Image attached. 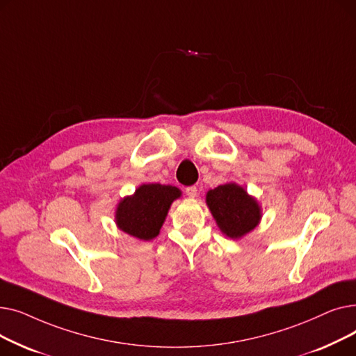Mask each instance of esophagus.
Wrapping results in <instances>:
<instances>
[{"instance_id":"34e87169","label":"esophagus","mask_w":356,"mask_h":356,"mask_svg":"<svg viewBox=\"0 0 356 356\" xmlns=\"http://www.w3.org/2000/svg\"><path fill=\"white\" fill-rule=\"evenodd\" d=\"M186 195H188L189 197H196L197 196V188L196 186H189V188H186Z\"/></svg>"}]
</instances>
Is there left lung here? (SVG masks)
Returning <instances> with one entry per match:
<instances>
[{"mask_svg": "<svg viewBox=\"0 0 356 356\" xmlns=\"http://www.w3.org/2000/svg\"><path fill=\"white\" fill-rule=\"evenodd\" d=\"M207 204L220 232L231 239L244 238L263 218L258 200L235 181L208 191Z\"/></svg>", "mask_w": 356, "mask_h": 356, "instance_id": "obj_1", "label": "left lung"}]
</instances>
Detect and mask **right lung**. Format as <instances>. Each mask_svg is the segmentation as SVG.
<instances>
[{
    "instance_id": "obj_1",
    "label": "right lung",
    "mask_w": 356,
    "mask_h": 356,
    "mask_svg": "<svg viewBox=\"0 0 356 356\" xmlns=\"http://www.w3.org/2000/svg\"><path fill=\"white\" fill-rule=\"evenodd\" d=\"M181 191L172 184L143 183L115 208L117 228L141 241L154 239L163 227L172 203Z\"/></svg>"
}]
</instances>
